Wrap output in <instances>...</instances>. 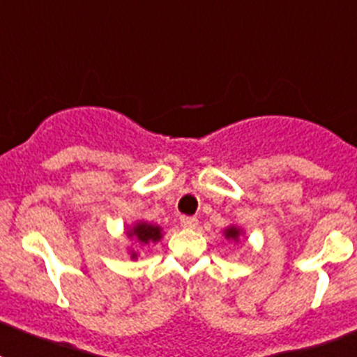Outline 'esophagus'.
<instances>
[{
  "mask_svg": "<svg viewBox=\"0 0 357 357\" xmlns=\"http://www.w3.org/2000/svg\"><path fill=\"white\" fill-rule=\"evenodd\" d=\"M181 223L182 227H185V229H195V227L198 225V220L197 216H182Z\"/></svg>",
  "mask_w": 357,
  "mask_h": 357,
  "instance_id": "34e87169",
  "label": "esophagus"
}]
</instances>
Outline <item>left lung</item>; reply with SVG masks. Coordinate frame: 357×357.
Returning <instances> with one entry per match:
<instances>
[{"instance_id":"left-lung-1","label":"left lung","mask_w":357,"mask_h":357,"mask_svg":"<svg viewBox=\"0 0 357 357\" xmlns=\"http://www.w3.org/2000/svg\"><path fill=\"white\" fill-rule=\"evenodd\" d=\"M225 238L227 239H234V241H238L239 229H236V227H229V229L225 230Z\"/></svg>"}]
</instances>
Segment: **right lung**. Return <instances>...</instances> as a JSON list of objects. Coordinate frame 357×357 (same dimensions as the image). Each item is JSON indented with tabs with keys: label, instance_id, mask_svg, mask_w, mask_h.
Segmentation results:
<instances>
[{
	"label": "right lung",
	"instance_id": "obj_1",
	"mask_svg": "<svg viewBox=\"0 0 357 357\" xmlns=\"http://www.w3.org/2000/svg\"><path fill=\"white\" fill-rule=\"evenodd\" d=\"M128 236L130 238H135L137 241L141 243V245H146V243H155L160 239V227L157 225H150V223H137V225L134 227V229L128 232ZM132 257H137V254L135 252H132Z\"/></svg>",
	"mask_w": 357,
	"mask_h": 357
}]
</instances>
